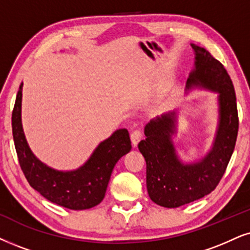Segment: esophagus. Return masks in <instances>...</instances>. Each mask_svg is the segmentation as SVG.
I'll list each match as a JSON object with an SVG mask.
<instances>
[{
	"label": "esophagus",
	"instance_id": "esophagus-1",
	"mask_svg": "<svg viewBox=\"0 0 250 250\" xmlns=\"http://www.w3.org/2000/svg\"><path fill=\"white\" fill-rule=\"evenodd\" d=\"M130 138H131V143L134 146H137L138 142L142 140V131L138 130V129H136L130 134Z\"/></svg>",
	"mask_w": 250,
	"mask_h": 250
}]
</instances>
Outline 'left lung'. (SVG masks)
<instances>
[{
  "mask_svg": "<svg viewBox=\"0 0 250 250\" xmlns=\"http://www.w3.org/2000/svg\"><path fill=\"white\" fill-rule=\"evenodd\" d=\"M194 69L186 90L204 88L218 93V125L210 151L194 163H183L172 136L176 134V112L157 116L145 125V140L138 148L146 162L150 198L164 208H179L209 195L222 180L235 147L239 129L235 91L226 69L203 47L191 43Z\"/></svg>",
  "mask_w": 250,
  "mask_h": 250,
  "instance_id": "8db88e82",
  "label": "left lung"
}]
</instances>
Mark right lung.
Here are the masks:
<instances>
[{"label": "right lung", "instance_id": "add662e5", "mask_svg": "<svg viewBox=\"0 0 250 250\" xmlns=\"http://www.w3.org/2000/svg\"><path fill=\"white\" fill-rule=\"evenodd\" d=\"M21 90H18L12 110V136L16 152L25 178L33 189L47 200L70 210H85L98 205L105 197L115 164L131 150L127 129H118L103 141L91 157L74 170H58L34 156L21 125Z\"/></svg>", "mask_w": 250, "mask_h": 250}]
</instances>
